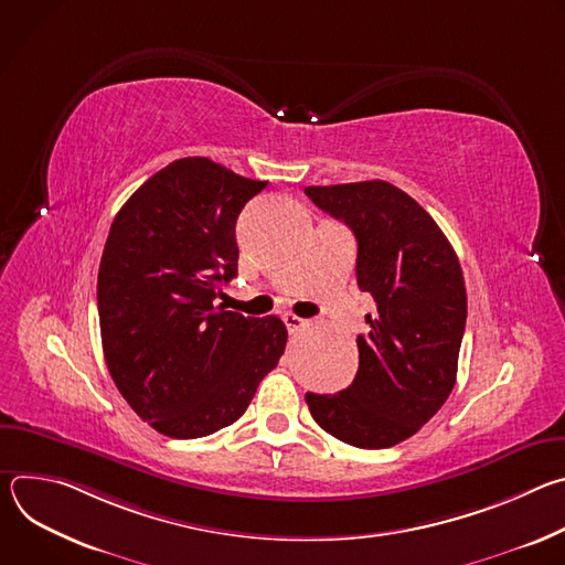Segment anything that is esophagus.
Here are the masks:
<instances>
[{
	"label": "esophagus",
	"mask_w": 565,
	"mask_h": 565,
	"mask_svg": "<svg viewBox=\"0 0 565 565\" xmlns=\"http://www.w3.org/2000/svg\"><path fill=\"white\" fill-rule=\"evenodd\" d=\"M281 319H284V324H286V329H288L290 333H295V331H299L301 327H306V319H301V317H297V315H292V312H284Z\"/></svg>",
	"instance_id": "1"
}]
</instances>
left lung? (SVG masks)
Listing matches in <instances>:
<instances>
[{"label":"left lung","instance_id":"1","mask_svg":"<svg viewBox=\"0 0 565 565\" xmlns=\"http://www.w3.org/2000/svg\"><path fill=\"white\" fill-rule=\"evenodd\" d=\"M317 207L358 238V286L375 299L349 388L306 393L315 423L338 440L384 449L407 440L445 405L458 371L467 292L458 257L436 221L386 181L310 185Z\"/></svg>","mask_w":565,"mask_h":565}]
</instances>
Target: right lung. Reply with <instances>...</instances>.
<instances>
[{
    "mask_svg": "<svg viewBox=\"0 0 565 565\" xmlns=\"http://www.w3.org/2000/svg\"><path fill=\"white\" fill-rule=\"evenodd\" d=\"M268 183L210 158H179L116 214L98 270L107 369L129 407L170 438H203L244 416L288 331L216 303L236 277V218Z\"/></svg>",
    "mask_w": 565,
    "mask_h": 565,
    "instance_id": "1",
    "label": "right lung"
}]
</instances>
